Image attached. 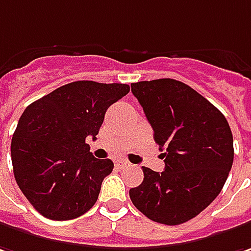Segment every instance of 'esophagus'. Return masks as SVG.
I'll return each instance as SVG.
<instances>
[{
    "label": "esophagus",
    "instance_id": "34e87169",
    "mask_svg": "<svg viewBox=\"0 0 251 251\" xmlns=\"http://www.w3.org/2000/svg\"><path fill=\"white\" fill-rule=\"evenodd\" d=\"M127 165H129V162H127V161H124V160L115 161V167H117V169L125 168V167H127Z\"/></svg>",
    "mask_w": 251,
    "mask_h": 251
}]
</instances>
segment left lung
Wrapping results in <instances>:
<instances>
[{"mask_svg": "<svg viewBox=\"0 0 251 251\" xmlns=\"http://www.w3.org/2000/svg\"><path fill=\"white\" fill-rule=\"evenodd\" d=\"M165 162L162 172L143 167L144 179L129 190L134 207L154 222L179 225L220 195L233 162L226 118L175 79L132 83Z\"/></svg>", "mask_w": 251, "mask_h": 251, "instance_id": "obj_1", "label": "left lung"}]
</instances>
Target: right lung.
<instances>
[{
  "instance_id": "obj_1",
  "label": "right lung",
  "mask_w": 251,
  "mask_h": 251,
  "mask_svg": "<svg viewBox=\"0 0 251 251\" xmlns=\"http://www.w3.org/2000/svg\"><path fill=\"white\" fill-rule=\"evenodd\" d=\"M130 90L122 83L79 80L58 87L23 111L11 143L15 180L50 220H74L99 199L114 162L90 152L104 115Z\"/></svg>"
}]
</instances>
